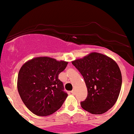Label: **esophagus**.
<instances>
[{"label": "esophagus", "mask_w": 134, "mask_h": 134, "mask_svg": "<svg viewBox=\"0 0 134 134\" xmlns=\"http://www.w3.org/2000/svg\"><path fill=\"white\" fill-rule=\"evenodd\" d=\"M71 92L72 94H75V90H73V91H71Z\"/></svg>", "instance_id": "esophagus-1"}]
</instances>
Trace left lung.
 Here are the masks:
<instances>
[{
    "instance_id": "1",
    "label": "left lung",
    "mask_w": 134,
    "mask_h": 134,
    "mask_svg": "<svg viewBox=\"0 0 134 134\" xmlns=\"http://www.w3.org/2000/svg\"><path fill=\"white\" fill-rule=\"evenodd\" d=\"M83 77L88 94L81 102L82 108L93 114H102L110 109L118 99L122 87V74L112 59L91 53L72 62Z\"/></svg>"
}]
</instances>
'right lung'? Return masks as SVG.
I'll return each instance as SVG.
<instances>
[{
    "instance_id": "right-lung-1",
    "label": "right lung",
    "mask_w": 134,
    "mask_h": 134,
    "mask_svg": "<svg viewBox=\"0 0 134 134\" xmlns=\"http://www.w3.org/2000/svg\"><path fill=\"white\" fill-rule=\"evenodd\" d=\"M68 63L47 57H36L22 65L18 76V91L24 104L40 116L52 114L67 98L58 79Z\"/></svg>"
}]
</instances>
